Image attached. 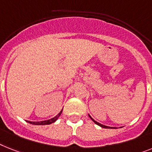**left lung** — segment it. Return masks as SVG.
Returning a JSON list of instances; mask_svg holds the SVG:
<instances>
[{
  "label": "left lung",
  "mask_w": 152,
  "mask_h": 152,
  "mask_svg": "<svg viewBox=\"0 0 152 152\" xmlns=\"http://www.w3.org/2000/svg\"><path fill=\"white\" fill-rule=\"evenodd\" d=\"M88 116H89V115H88ZM89 117H90V118L91 119V120H92V121H93V122L95 123V124H97V125H99V126H102V127H103V128H113V127H111V126H105V125H102V124H99V123H98L97 121H96V120H93V119L91 118V116H89Z\"/></svg>",
  "instance_id": "left-lung-1"
}]
</instances>
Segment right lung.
<instances>
[{"mask_svg":"<svg viewBox=\"0 0 152 152\" xmlns=\"http://www.w3.org/2000/svg\"><path fill=\"white\" fill-rule=\"evenodd\" d=\"M62 110H61V112L59 113L57 115H56L55 117L53 118L50 119V120H44V121H40V122H32V121H27L28 123L31 124H34V125H48V124H50L52 123H54L60 116H61V114L62 113Z\"/></svg>","mask_w":152,"mask_h":152,"instance_id":"add662e5","label":"right lung"}]
</instances>
